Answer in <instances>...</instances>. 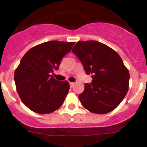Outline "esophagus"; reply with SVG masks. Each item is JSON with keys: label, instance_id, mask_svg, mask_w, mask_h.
<instances>
[{"label": "esophagus", "instance_id": "34e87169", "mask_svg": "<svg viewBox=\"0 0 147 147\" xmlns=\"http://www.w3.org/2000/svg\"><path fill=\"white\" fill-rule=\"evenodd\" d=\"M74 85H75V83L74 82H69V86H70V87H73Z\"/></svg>", "mask_w": 147, "mask_h": 147}]
</instances>
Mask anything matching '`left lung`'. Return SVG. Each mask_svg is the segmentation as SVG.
<instances>
[{
	"instance_id": "obj_1",
	"label": "left lung",
	"mask_w": 147,
	"mask_h": 147,
	"mask_svg": "<svg viewBox=\"0 0 147 147\" xmlns=\"http://www.w3.org/2000/svg\"><path fill=\"white\" fill-rule=\"evenodd\" d=\"M81 61L92 83H86L79 95L82 106L90 112L104 114L121 103L129 87V75L117 52L96 41H78L72 50Z\"/></svg>"
}]
</instances>
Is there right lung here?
Here are the masks:
<instances>
[{
    "label": "right lung",
    "instance_id": "add662e5",
    "mask_svg": "<svg viewBox=\"0 0 147 147\" xmlns=\"http://www.w3.org/2000/svg\"><path fill=\"white\" fill-rule=\"evenodd\" d=\"M75 42L51 41L29 49L15 72L17 92L27 107L39 114L50 113L62 106L69 89L67 81L52 76Z\"/></svg>",
    "mask_w": 147,
    "mask_h": 147
}]
</instances>
